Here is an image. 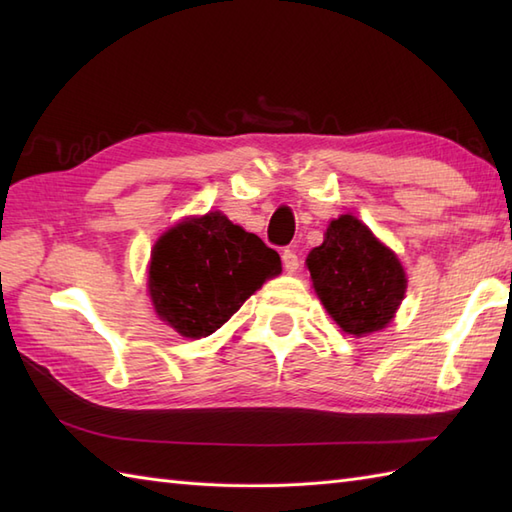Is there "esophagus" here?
<instances>
[{"instance_id":"1","label":"esophagus","mask_w":512,"mask_h":512,"mask_svg":"<svg viewBox=\"0 0 512 512\" xmlns=\"http://www.w3.org/2000/svg\"><path fill=\"white\" fill-rule=\"evenodd\" d=\"M281 262H284V268H286V273H297L299 270V255L295 253V250H284V253H281Z\"/></svg>"}]
</instances>
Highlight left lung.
Returning <instances> with one entry per match:
<instances>
[{
	"mask_svg": "<svg viewBox=\"0 0 512 512\" xmlns=\"http://www.w3.org/2000/svg\"><path fill=\"white\" fill-rule=\"evenodd\" d=\"M314 292L341 330L365 336L394 319L407 277L389 250L354 215H341L306 259Z\"/></svg>",
	"mask_w": 512,
	"mask_h": 512,
	"instance_id": "left-lung-1",
	"label": "left lung"
}]
</instances>
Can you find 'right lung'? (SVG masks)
<instances>
[{
  "label": "right lung",
  "instance_id": "1",
  "mask_svg": "<svg viewBox=\"0 0 512 512\" xmlns=\"http://www.w3.org/2000/svg\"><path fill=\"white\" fill-rule=\"evenodd\" d=\"M279 273L277 250L211 211L160 235L151 250L147 286L162 321L187 339H202Z\"/></svg>",
  "mask_w": 512,
  "mask_h": 512
}]
</instances>
